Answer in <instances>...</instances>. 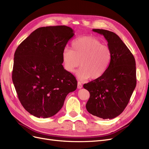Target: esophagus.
<instances>
[{
  "label": "esophagus",
  "mask_w": 149,
  "mask_h": 149,
  "mask_svg": "<svg viewBox=\"0 0 149 149\" xmlns=\"http://www.w3.org/2000/svg\"><path fill=\"white\" fill-rule=\"evenodd\" d=\"M78 89H81V88H82V84H81V83L80 82H78Z\"/></svg>",
  "instance_id": "esophagus-1"
}]
</instances>
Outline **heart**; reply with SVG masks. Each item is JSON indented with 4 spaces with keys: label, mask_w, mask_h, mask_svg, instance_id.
Here are the masks:
<instances>
[{
    "label": "heart",
    "mask_w": 149,
    "mask_h": 149,
    "mask_svg": "<svg viewBox=\"0 0 149 149\" xmlns=\"http://www.w3.org/2000/svg\"><path fill=\"white\" fill-rule=\"evenodd\" d=\"M111 57L110 48L93 36L75 39L71 49L65 48L61 55L63 65L68 73H74L80 65L76 76L81 81L100 78L109 67Z\"/></svg>",
    "instance_id": "b5f03b06"
}]
</instances>
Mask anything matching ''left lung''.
<instances>
[{
  "label": "left lung",
  "mask_w": 149,
  "mask_h": 149,
  "mask_svg": "<svg viewBox=\"0 0 149 149\" xmlns=\"http://www.w3.org/2000/svg\"><path fill=\"white\" fill-rule=\"evenodd\" d=\"M93 31L104 37L112 57L100 78L83 85L90 94L86 107L93 116L111 119L123 112L136 86V61L118 35L103 29Z\"/></svg>",
  "instance_id": "1"
}]
</instances>
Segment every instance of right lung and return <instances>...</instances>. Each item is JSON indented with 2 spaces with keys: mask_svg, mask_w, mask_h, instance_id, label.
<instances>
[{
  "mask_svg": "<svg viewBox=\"0 0 149 149\" xmlns=\"http://www.w3.org/2000/svg\"><path fill=\"white\" fill-rule=\"evenodd\" d=\"M74 30L65 25L33 31L14 54L13 83L22 105L37 118L55 115L68 94L77 88L74 76L62 65L61 55Z\"/></svg>",
  "mask_w": 149,
  "mask_h": 149,
  "instance_id": "1",
  "label": "right lung"
}]
</instances>
